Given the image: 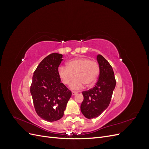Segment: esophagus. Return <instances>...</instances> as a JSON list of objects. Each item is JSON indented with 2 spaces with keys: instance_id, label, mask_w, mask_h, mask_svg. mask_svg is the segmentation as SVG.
Instances as JSON below:
<instances>
[{
  "instance_id": "34e87169",
  "label": "esophagus",
  "mask_w": 149,
  "mask_h": 149,
  "mask_svg": "<svg viewBox=\"0 0 149 149\" xmlns=\"http://www.w3.org/2000/svg\"><path fill=\"white\" fill-rule=\"evenodd\" d=\"M76 94H78V92H76V91H72V95H76Z\"/></svg>"
}]
</instances>
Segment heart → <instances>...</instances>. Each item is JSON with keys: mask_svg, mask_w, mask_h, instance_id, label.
<instances>
[{"mask_svg": "<svg viewBox=\"0 0 149 149\" xmlns=\"http://www.w3.org/2000/svg\"><path fill=\"white\" fill-rule=\"evenodd\" d=\"M100 72V66L95 60H90L86 57H78L70 60L67 66L58 67V74L64 84L71 81L70 87L73 89L81 88L84 84L90 86L95 83Z\"/></svg>", "mask_w": 149, "mask_h": 149, "instance_id": "heart-1", "label": "heart"}]
</instances>
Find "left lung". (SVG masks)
Instances as JSON below:
<instances>
[{
	"label": "left lung",
	"mask_w": 149,
	"mask_h": 149,
	"mask_svg": "<svg viewBox=\"0 0 149 149\" xmlns=\"http://www.w3.org/2000/svg\"><path fill=\"white\" fill-rule=\"evenodd\" d=\"M97 60L100 66V73L95 86L82 92L84 100L81 111L88 119L97 118L109 106L116 84L109 63L101 55H97Z\"/></svg>",
	"instance_id": "1"
}]
</instances>
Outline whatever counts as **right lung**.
<instances>
[{
	"mask_svg": "<svg viewBox=\"0 0 149 149\" xmlns=\"http://www.w3.org/2000/svg\"><path fill=\"white\" fill-rule=\"evenodd\" d=\"M61 54L53 53L40 63L33 73L30 93L36 112L45 120L53 122L64 114L71 91L61 83L58 69Z\"/></svg>",
	"mask_w": 149,
	"mask_h": 149,
	"instance_id": "add662e5",
	"label": "right lung"
}]
</instances>
